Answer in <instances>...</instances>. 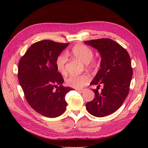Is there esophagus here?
Wrapping results in <instances>:
<instances>
[{
  "label": "esophagus",
  "mask_w": 148,
  "mask_h": 148,
  "mask_svg": "<svg viewBox=\"0 0 148 148\" xmlns=\"http://www.w3.org/2000/svg\"><path fill=\"white\" fill-rule=\"evenodd\" d=\"M77 91H78L80 92H83L84 91V89H77Z\"/></svg>",
  "instance_id": "1"
}]
</instances>
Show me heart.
Wrapping results in <instances>:
<instances>
[{
	"label": "heart",
	"instance_id": "1",
	"mask_svg": "<svg viewBox=\"0 0 148 148\" xmlns=\"http://www.w3.org/2000/svg\"><path fill=\"white\" fill-rule=\"evenodd\" d=\"M73 55L84 64H87L89 66L94 67L97 65V62L92 59L94 52L92 49L84 44H77L71 49ZM67 61L66 53H61L57 57L56 65L59 73L64 75L66 73L65 64ZM91 80L89 75L84 74L82 75H71L66 79V83L68 86L77 89L83 88Z\"/></svg>",
	"mask_w": 148,
	"mask_h": 148
}]
</instances>
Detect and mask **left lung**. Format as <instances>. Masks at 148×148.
I'll return each instance as SVG.
<instances>
[{"label": "left lung", "instance_id": "left-lung-1", "mask_svg": "<svg viewBox=\"0 0 148 148\" xmlns=\"http://www.w3.org/2000/svg\"><path fill=\"white\" fill-rule=\"evenodd\" d=\"M96 48L101 56V69L90 84L104 85L101 92L92 89L94 99L87 102L88 112L97 117L112 114L127 97L133 76L130 57L126 49L112 39L101 38L84 41Z\"/></svg>", "mask_w": 148, "mask_h": 148}]
</instances>
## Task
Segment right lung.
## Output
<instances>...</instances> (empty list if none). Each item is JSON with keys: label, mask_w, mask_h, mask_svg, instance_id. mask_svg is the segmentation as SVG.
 <instances>
[{"label": "right lung", "mask_w": 148, "mask_h": 148, "mask_svg": "<svg viewBox=\"0 0 148 148\" xmlns=\"http://www.w3.org/2000/svg\"><path fill=\"white\" fill-rule=\"evenodd\" d=\"M69 44L51 40L36 42L19 61L18 78L26 99L36 112L47 117L64 112L65 96L73 90L62 84L64 79L56 65L57 57Z\"/></svg>", "instance_id": "right-lung-1"}]
</instances>
